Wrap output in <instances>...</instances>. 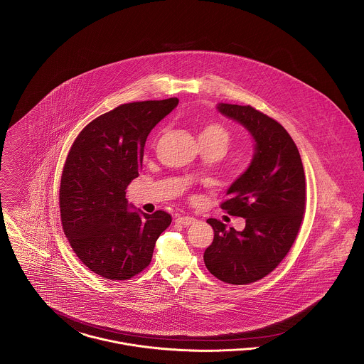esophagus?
<instances>
[{
	"instance_id": "esophagus-1",
	"label": "esophagus",
	"mask_w": 364,
	"mask_h": 364,
	"mask_svg": "<svg viewBox=\"0 0 364 364\" xmlns=\"http://www.w3.org/2000/svg\"><path fill=\"white\" fill-rule=\"evenodd\" d=\"M175 222L179 223V225H183V226H191L196 222V218H193V216H179V218H176Z\"/></svg>"
}]
</instances>
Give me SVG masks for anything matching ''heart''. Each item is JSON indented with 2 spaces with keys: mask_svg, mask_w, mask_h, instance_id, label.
<instances>
[{
  "mask_svg": "<svg viewBox=\"0 0 364 364\" xmlns=\"http://www.w3.org/2000/svg\"><path fill=\"white\" fill-rule=\"evenodd\" d=\"M200 142H210L220 145L225 151L231 142V133L226 126L218 122L205 123L200 132Z\"/></svg>",
  "mask_w": 364,
  "mask_h": 364,
  "instance_id": "1",
  "label": "heart"
}]
</instances>
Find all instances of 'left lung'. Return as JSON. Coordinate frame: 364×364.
I'll list each match as a JSON object with an SVG mask.
<instances>
[{
  "label": "left lung",
  "mask_w": 364,
  "mask_h": 364,
  "mask_svg": "<svg viewBox=\"0 0 364 364\" xmlns=\"http://www.w3.org/2000/svg\"><path fill=\"white\" fill-rule=\"evenodd\" d=\"M218 109L248 129L256 152L220 204L231 216L244 218L245 229L208 219L213 241L204 263L218 279L247 285L274 271L293 247L306 213V175L294 141L275 119L250 105L219 104Z\"/></svg>",
  "instance_id": "obj_1"
}]
</instances>
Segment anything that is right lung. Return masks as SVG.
Instances as JSON below:
<instances>
[{
  "label": "right lung",
  "instance_id": "right-lung-1",
  "mask_svg": "<svg viewBox=\"0 0 364 364\" xmlns=\"http://www.w3.org/2000/svg\"><path fill=\"white\" fill-rule=\"evenodd\" d=\"M178 98L122 104L77 134L65 159L58 193L64 234L77 259L97 275L126 281L151 264L171 215L130 212L126 189L142 167L144 146Z\"/></svg>",
  "mask_w": 364,
  "mask_h": 364
}]
</instances>
